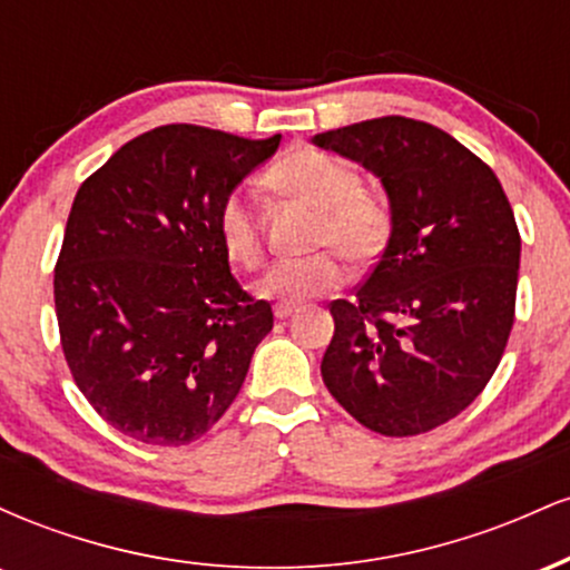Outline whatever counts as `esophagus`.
I'll list each match as a JSON object with an SVG mask.
<instances>
[{"instance_id": "obj_1", "label": "esophagus", "mask_w": 570, "mask_h": 570, "mask_svg": "<svg viewBox=\"0 0 570 570\" xmlns=\"http://www.w3.org/2000/svg\"><path fill=\"white\" fill-rule=\"evenodd\" d=\"M294 311H297V307H294V305H276V307H273V313H276L278 322H284V318H289Z\"/></svg>"}]
</instances>
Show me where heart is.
Masks as SVG:
<instances>
[{
	"label": "heart",
	"mask_w": 570,
	"mask_h": 570,
	"mask_svg": "<svg viewBox=\"0 0 570 570\" xmlns=\"http://www.w3.org/2000/svg\"><path fill=\"white\" fill-rule=\"evenodd\" d=\"M267 181L278 193L318 208L311 244L330 248L273 265L259 278V297L278 305H299L337 289L343 284V265L332 247L353 265H367L381 257L391 235V208L381 195L362 187L356 168L348 163L299 147L273 166ZM217 238L230 263L248 271L263 263L259 225L244 193H230L222 200Z\"/></svg>",
	"instance_id": "b5f03b06"
}]
</instances>
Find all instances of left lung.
<instances>
[{
    "instance_id": "8db88e82",
    "label": "left lung",
    "mask_w": 570,
    "mask_h": 570,
    "mask_svg": "<svg viewBox=\"0 0 570 570\" xmlns=\"http://www.w3.org/2000/svg\"><path fill=\"white\" fill-rule=\"evenodd\" d=\"M367 168L391 235L351 299L330 305V394L385 436L431 431L482 394L514 324L520 233L495 174L461 141L410 117L311 139Z\"/></svg>"
}]
</instances>
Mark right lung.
I'll return each instance as SVG.
<instances>
[{"label": "right lung", "mask_w": 570, "mask_h": 570, "mask_svg": "<svg viewBox=\"0 0 570 570\" xmlns=\"http://www.w3.org/2000/svg\"><path fill=\"white\" fill-rule=\"evenodd\" d=\"M278 144L160 126L77 189L53 281L61 348L77 389L130 440L206 434L273 330L271 303L233 278L217 212Z\"/></svg>", "instance_id": "obj_1"}]
</instances>
